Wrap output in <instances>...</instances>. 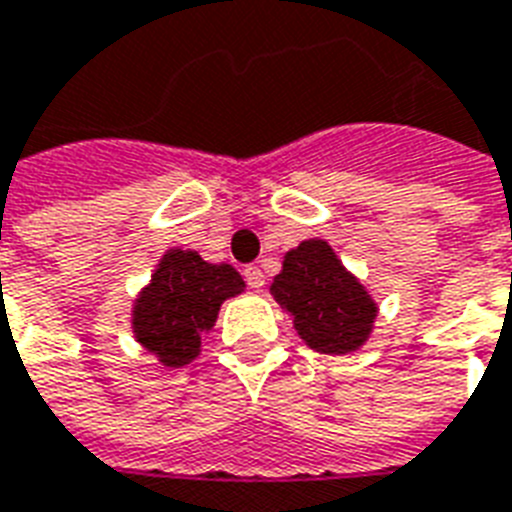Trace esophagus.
Masks as SVG:
<instances>
[{"instance_id":"obj_1","label":"esophagus","mask_w":512,"mask_h":512,"mask_svg":"<svg viewBox=\"0 0 512 512\" xmlns=\"http://www.w3.org/2000/svg\"><path fill=\"white\" fill-rule=\"evenodd\" d=\"M245 283L251 285L253 291H261L264 288V272L259 267H245Z\"/></svg>"}]
</instances>
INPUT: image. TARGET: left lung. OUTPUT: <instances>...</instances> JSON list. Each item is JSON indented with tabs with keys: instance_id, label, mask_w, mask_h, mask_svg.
<instances>
[{
	"instance_id": "1",
	"label": "left lung",
	"mask_w": 512,
	"mask_h": 512,
	"mask_svg": "<svg viewBox=\"0 0 512 512\" xmlns=\"http://www.w3.org/2000/svg\"><path fill=\"white\" fill-rule=\"evenodd\" d=\"M269 293L291 315L304 344L323 355L360 350L374 331V296L320 237L285 253Z\"/></svg>"
}]
</instances>
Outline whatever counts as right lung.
Masks as SVG:
<instances>
[{
  "label": "right lung",
  "mask_w": 512,
  "mask_h": 512,
  "mask_svg": "<svg viewBox=\"0 0 512 512\" xmlns=\"http://www.w3.org/2000/svg\"><path fill=\"white\" fill-rule=\"evenodd\" d=\"M245 291L232 264H208L197 251L170 248L133 301V336L162 366L181 368L200 355L221 304Z\"/></svg>",
  "instance_id": "obj_1"
}]
</instances>
